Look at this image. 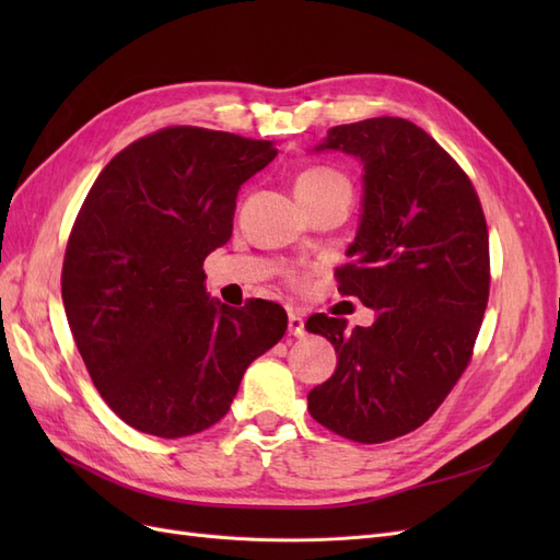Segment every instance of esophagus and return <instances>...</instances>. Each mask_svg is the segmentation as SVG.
<instances>
[{
    "instance_id": "obj_1",
    "label": "esophagus",
    "mask_w": 560,
    "mask_h": 560,
    "mask_svg": "<svg viewBox=\"0 0 560 560\" xmlns=\"http://www.w3.org/2000/svg\"><path fill=\"white\" fill-rule=\"evenodd\" d=\"M287 325H290V334L294 338L306 336V325H303V317L299 313H290V317H287Z\"/></svg>"
}]
</instances>
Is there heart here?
Wrapping results in <instances>:
<instances>
[{"instance_id":"1","label":"heart","mask_w":560,"mask_h":560,"mask_svg":"<svg viewBox=\"0 0 560 560\" xmlns=\"http://www.w3.org/2000/svg\"><path fill=\"white\" fill-rule=\"evenodd\" d=\"M327 186H348L341 173L331 171V167H311V171L301 173L296 179V191H315L327 189Z\"/></svg>"}]
</instances>
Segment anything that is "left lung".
Returning a JSON list of instances; mask_svg holds the SVG:
<instances>
[{"label": "left lung", "instance_id": "obj_1", "mask_svg": "<svg viewBox=\"0 0 560 560\" xmlns=\"http://www.w3.org/2000/svg\"><path fill=\"white\" fill-rule=\"evenodd\" d=\"M313 151L362 165V210L338 292L376 311L371 327L313 315L336 371L308 393L311 416L360 444L420 428L469 364L488 303V229L477 191L446 151L406 118L336 126Z\"/></svg>", "mask_w": 560, "mask_h": 560}]
</instances>
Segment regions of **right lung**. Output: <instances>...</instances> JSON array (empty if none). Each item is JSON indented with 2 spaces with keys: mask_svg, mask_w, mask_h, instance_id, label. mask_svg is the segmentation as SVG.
I'll use <instances>...</instances> for the list:
<instances>
[{
  "mask_svg": "<svg viewBox=\"0 0 560 560\" xmlns=\"http://www.w3.org/2000/svg\"><path fill=\"white\" fill-rule=\"evenodd\" d=\"M278 156L268 140L163 128L116 154L83 200L62 264V303L97 393L161 439L212 428L287 313L231 308L202 261L229 243L241 186Z\"/></svg>",
  "mask_w": 560,
  "mask_h": 560,
  "instance_id": "obj_1",
  "label": "right lung"
}]
</instances>
